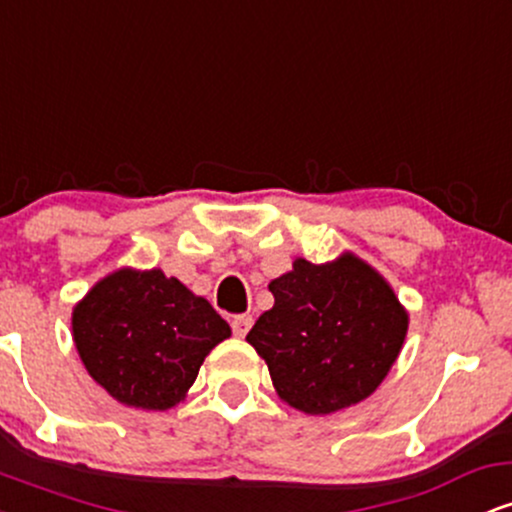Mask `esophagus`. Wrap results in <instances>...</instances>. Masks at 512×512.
<instances>
[{
  "mask_svg": "<svg viewBox=\"0 0 512 512\" xmlns=\"http://www.w3.org/2000/svg\"><path fill=\"white\" fill-rule=\"evenodd\" d=\"M231 327H233V332H236V337H245L252 327V315H236L233 317Z\"/></svg>",
  "mask_w": 512,
  "mask_h": 512,
  "instance_id": "obj_1",
  "label": "esophagus"
}]
</instances>
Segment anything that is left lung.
Wrapping results in <instances>:
<instances>
[{"instance_id":"obj_1","label":"left lung","mask_w":512,"mask_h":512,"mask_svg":"<svg viewBox=\"0 0 512 512\" xmlns=\"http://www.w3.org/2000/svg\"><path fill=\"white\" fill-rule=\"evenodd\" d=\"M269 291L274 305L245 339L281 402L327 416L378 390L409 330L407 308L378 269L351 250L322 264L296 257Z\"/></svg>"}]
</instances>
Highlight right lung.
I'll return each instance as SVG.
<instances>
[{"label":"right lung","mask_w":512,"mask_h":512,"mask_svg":"<svg viewBox=\"0 0 512 512\" xmlns=\"http://www.w3.org/2000/svg\"><path fill=\"white\" fill-rule=\"evenodd\" d=\"M81 363L110 397L132 409L178 407L204 358L231 337V327L163 269L120 267L72 310Z\"/></svg>","instance_id":"1"}]
</instances>
